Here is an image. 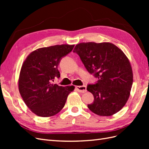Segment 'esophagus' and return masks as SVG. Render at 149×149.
I'll use <instances>...</instances> for the list:
<instances>
[{
  "label": "esophagus",
  "instance_id": "obj_1",
  "mask_svg": "<svg viewBox=\"0 0 149 149\" xmlns=\"http://www.w3.org/2000/svg\"><path fill=\"white\" fill-rule=\"evenodd\" d=\"M77 91L80 93H85L86 92V86H78L76 87Z\"/></svg>",
  "mask_w": 149,
  "mask_h": 149
}]
</instances>
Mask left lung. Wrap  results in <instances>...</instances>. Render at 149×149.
<instances>
[{
	"instance_id": "left-lung-1",
	"label": "left lung",
	"mask_w": 149,
	"mask_h": 149,
	"mask_svg": "<svg viewBox=\"0 0 149 149\" xmlns=\"http://www.w3.org/2000/svg\"><path fill=\"white\" fill-rule=\"evenodd\" d=\"M86 69L98 80L87 86L94 96L88 107L94 113L110 116L117 113L127 101L133 83L128 58L111 43L87 42L76 45L74 50Z\"/></svg>"
}]
</instances>
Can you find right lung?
<instances>
[{
    "label": "right lung",
    "mask_w": 149,
    "mask_h": 149,
    "mask_svg": "<svg viewBox=\"0 0 149 149\" xmlns=\"http://www.w3.org/2000/svg\"><path fill=\"white\" fill-rule=\"evenodd\" d=\"M74 45H61L37 49L31 52L22 65L19 89L26 105L34 114L50 117L63 108L68 94L74 87L53 84L60 77L58 66Z\"/></svg>",
    "instance_id": "right-lung-1"
}]
</instances>
